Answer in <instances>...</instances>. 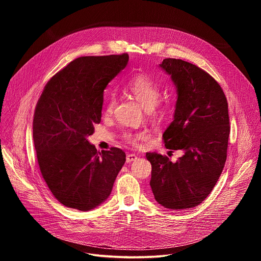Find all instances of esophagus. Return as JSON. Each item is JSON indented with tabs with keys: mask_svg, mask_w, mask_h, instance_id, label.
Listing matches in <instances>:
<instances>
[{
	"mask_svg": "<svg viewBox=\"0 0 261 261\" xmlns=\"http://www.w3.org/2000/svg\"><path fill=\"white\" fill-rule=\"evenodd\" d=\"M137 159V156L135 155V154H129V155H127V157H126V162L127 163H131L132 161H135Z\"/></svg>",
	"mask_w": 261,
	"mask_h": 261,
	"instance_id": "1",
	"label": "esophagus"
}]
</instances>
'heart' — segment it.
Here are the masks:
<instances>
[{"instance_id": "heart-1", "label": "heart", "mask_w": 261, "mask_h": 261, "mask_svg": "<svg viewBox=\"0 0 261 261\" xmlns=\"http://www.w3.org/2000/svg\"><path fill=\"white\" fill-rule=\"evenodd\" d=\"M126 91L130 94L144 109H153L160 100L162 88L158 82L147 74H137L131 77L126 87ZM117 105V98L114 94H109L105 97L103 113L105 116L113 115ZM126 142L132 145H139L141 141L147 138L145 132H130L127 131L123 134Z\"/></svg>"}]
</instances>
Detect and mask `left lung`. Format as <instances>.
<instances>
[{
    "instance_id": "1",
    "label": "left lung",
    "mask_w": 261,
    "mask_h": 261,
    "mask_svg": "<svg viewBox=\"0 0 261 261\" xmlns=\"http://www.w3.org/2000/svg\"><path fill=\"white\" fill-rule=\"evenodd\" d=\"M177 93L173 121L163 133L166 148L181 150L176 162L146 153L152 164L151 188L158 203L190 208L212 192L225 165L230 132L228 104L220 85L196 65L164 59L159 65Z\"/></svg>"
}]
</instances>
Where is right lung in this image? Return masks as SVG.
Returning <instances> with one entry per match:
<instances>
[{"label":"right lung","instance_id":"right-lung-1","mask_svg":"<svg viewBox=\"0 0 261 261\" xmlns=\"http://www.w3.org/2000/svg\"><path fill=\"white\" fill-rule=\"evenodd\" d=\"M128 61L127 54L75 59L50 79L36 105L37 160L53 195L67 207L85 212L104 202L126 161L121 148L100 153L87 137L101 122L105 88Z\"/></svg>","mask_w":261,"mask_h":261}]
</instances>
